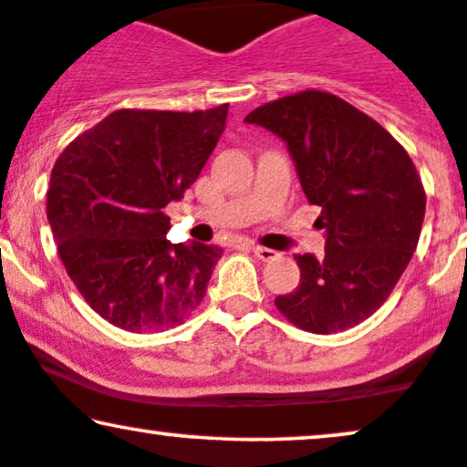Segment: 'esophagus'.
Listing matches in <instances>:
<instances>
[{"mask_svg":"<svg viewBox=\"0 0 467 467\" xmlns=\"http://www.w3.org/2000/svg\"><path fill=\"white\" fill-rule=\"evenodd\" d=\"M253 253H255V255L260 257L262 262H270V260H275V257L279 255L277 251H273V249H266V246H260V244H253Z\"/></svg>","mask_w":467,"mask_h":467,"instance_id":"esophagus-1","label":"esophagus"}]
</instances>
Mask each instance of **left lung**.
I'll return each mask as SVG.
<instances>
[{
    "mask_svg": "<svg viewBox=\"0 0 467 467\" xmlns=\"http://www.w3.org/2000/svg\"><path fill=\"white\" fill-rule=\"evenodd\" d=\"M244 120L285 142L327 235L322 260L295 255L301 284L275 298L277 309L320 336L370 318L405 273L422 229L427 194L410 153L377 120L322 90L264 103Z\"/></svg>",
    "mask_w": 467,
    "mask_h": 467,
    "instance_id": "1",
    "label": "left lung"
}]
</instances>
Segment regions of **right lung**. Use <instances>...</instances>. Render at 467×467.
<instances>
[{"label": "right lung", "instance_id": "add662e5", "mask_svg": "<svg viewBox=\"0 0 467 467\" xmlns=\"http://www.w3.org/2000/svg\"><path fill=\"white\" fill-rule=\"evenodd\" d=\"M227 108L117 110L56 160L47 218L57 253L79 295L114 327L164 331L203 301L223 249L169 243L164 207L199 177Z\"/></svg>", "mask_w": 467, "mask_h": 467}]
</instances>
